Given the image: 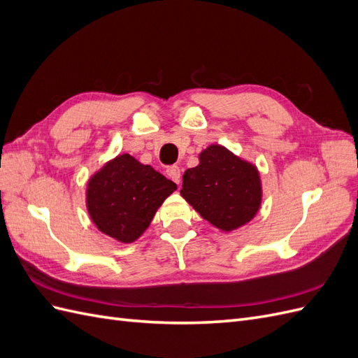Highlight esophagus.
Wrapping results in <instances>:
<instances>
[{
	"label": "esophagus",
	"instance_id": "34e87169",
	"mask_svg": "<svg viewBox=\"0 0 358 358\" xmlns=\"http://www.w3.org/2000/svg\"><path fill=\"white\" fill-rule=\"evenodd\" d=\"M166 173H167V176H169L171 180H175L176 183L180 182V169H179L178 166H170V167L166 170Z\"/></svg>",
	"mask_w": 358,
	"mask_h": 358
}]
</instances>
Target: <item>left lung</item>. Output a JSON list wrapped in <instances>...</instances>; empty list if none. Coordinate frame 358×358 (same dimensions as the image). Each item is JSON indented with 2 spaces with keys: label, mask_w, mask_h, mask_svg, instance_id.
<instances>
[{
  "label": "left lung",
  "mask_w": 358,
  "mask_h": 358,
  "mask_svg": "<svg viewBox=\"0 0 358 358\" xmlns=\"http://www.w3.org/2000/svg\"><path fill=\"white\" fill-rule=\"evenodd\" d=\"M180 194L206 221L230 231L254 218L262 203V182L254 166L222 146L200 154V164L183 175Z\"/></svg>",
  "instance_id": "8db88e82"
}]
</instances>
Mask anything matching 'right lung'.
<instances>
[{
  "label": "right lung",
  "mask_w": 358,
  "mask_h": 358,
  "mask_svg": "<svg viewBox=\"0 0 358 358\" xmlns=\"http://www.w3.org/2000/svg\"><path fill=\"white\" fill-rule=\"evenodd\" d=\"M176 188L150 166L124 154L92 176L86 204L104 234L129 243L148 229L157 209Z\"/></svg>",
  "instance_id": "obj_1"
}]
</instances>
